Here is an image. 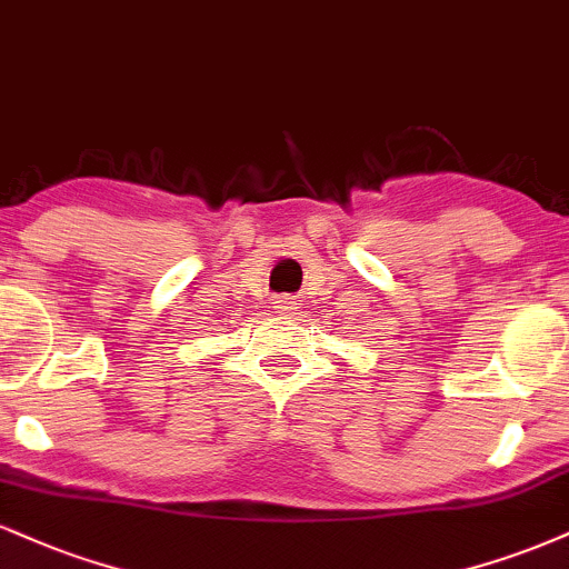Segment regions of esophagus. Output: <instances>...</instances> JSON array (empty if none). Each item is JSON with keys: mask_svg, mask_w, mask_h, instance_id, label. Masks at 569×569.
Returning a JSON list of instances; mask_svg holds the SVG:
<instances>
[{"mask_svg": "<svg viewBox=\"0 0 569 569\" xmlns=\"http://www.w3.org/2000/svg\"><path fill=\"white\" fill-rule=\"evenodd\" d=\"M273 309L277 311H282V313H290L292 309H296V296H277L273 298Z\"/></svg>", "mask_w": 569, "mask_h": 569, "instance_id": "esophagus-1", "label": "esophagus"}]
</instances>
